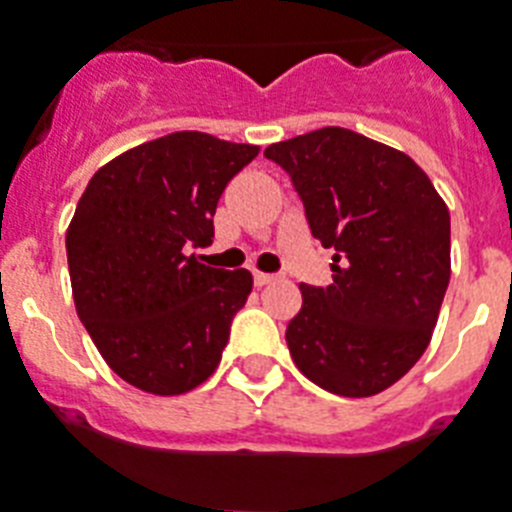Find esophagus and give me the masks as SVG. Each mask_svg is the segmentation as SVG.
<instances>
[{"mask_svg":"<svg viewBox=\"0 0 512 512\" xmlns=\"http://www.w3.org/2000/svg\"><path fill=\"white\" fill-rule=\"evenodd\" d=\"M276 281L273 273H263V270H255V286H268V283Z\"/></svg>","mask_w":512,"mask_h":512,"instance_id":"1","label":"esophagus"}]
</instances>
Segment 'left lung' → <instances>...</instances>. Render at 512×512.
<instances>
[{
    "instance_id": "obj_1",
    "label": "left lung",
    "mask_w": 512,
    "mask_h": 512,
    "mask_svg": "<svg viewBox=\"0 0 512 512\" xmlns=\"http://www.w3.org/2000/svg\"><path fill=\"white\" fill-rule=\"evenodd\" d=\"M289 171L312 236L336 249L333 283H302L291 359L322 390L367 398L427 351L450 281V213L401 150L343 127L265 148Z\"/></svg>"
}]
</instances>
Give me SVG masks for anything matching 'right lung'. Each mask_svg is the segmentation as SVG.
Returning a JSON list of instances; mask_svg holds the SVG:
<instances>
[{
  "label": "right lung",
  "instance_id": "obj_1",
  "mask_svg": "<svg viewBox=\"0 0 512 512\" xmlns=\"http://www.w3.org/2000/svg\"><path fill=\"white\" fill-rule=\"evenodd\" d=\"M260 153L205 132H171L93 174L67 229L77 317L124 382L182 395L216 372L252 273L203 265L226 184Z\"/></svg>",
  "mask_w": 512,
  "mask_h": 512
}]
</instances>
